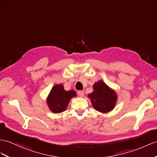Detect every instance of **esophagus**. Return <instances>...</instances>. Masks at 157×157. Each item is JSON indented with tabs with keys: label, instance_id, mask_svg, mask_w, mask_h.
<instances>
[{
	"label": "esophagus",
	"instance_id": "esophagus-1",
	"mask_svg": "<svg viewBox=\"0 0 157 157\" xmlns=\"http://www.w3.org/2000/svg\"><path fill=\"white\" fill-rule=\"evenodd\" d=\"M78 94L81 97H83L84 95H85V92H84L83 90H78Z\"/></svg>",
	"mask_w": 157,
	"mask_h": 157
}]
</instances>
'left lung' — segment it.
<instances>
[{
  "label": "left lung",
  "instance_id": "8db88e82",
  "mask_svg": "<svg viewBox=\"0 0 157 157\" xmlns=\"http://www.w3.org/2000/svg\"><path fill=\"white\" fill-rule=\"evenodd\" d=\"M94 91L88 96L95 110L101 113L112 110L115 106L117 96L115 92L110 89L106 84L100 81L93 85Z\"/></svg>",
  "mask_w": 157,
  "mask_h": 157
}]
</instances>
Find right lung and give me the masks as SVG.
<instances>
[{
  "instance_id": "add662e5",
  "label": "right lung",
  "mask_w": 157,
  "mask_h": 157,
  "mask_svg": "<svg viewBox=\"0 0 157 157\" xmlns=\"http://www.w3.org/2000/svg\"><path fill=\"white\" fill-rule=\"evenodd\" d=\"M75 90L67 91L63 85H56L52 87L47 98V104L49 109L54 113L64 111L72 97H76Z\"/></svg>"
}]
</instances>
